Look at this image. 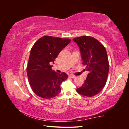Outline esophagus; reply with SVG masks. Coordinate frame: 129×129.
Wrapping results in <instances>:
<instances>
[{
	"instance_id": "obj_1",
	"label": "esophagus",
	"mask_w": 129,
	"mask_h": 129,
	"mask_svg": "<svg viewBox=\"0 0 129 129\" xmlns=\"http://www.w3.org/2000/svg\"><path fill=\"white\" fill-rule=\"evenodd\" d=\"M69 76L70 78H72V79H74V78H76V76H75V75H72V74L69 75Z\"/></svg>"
}]
</instances>
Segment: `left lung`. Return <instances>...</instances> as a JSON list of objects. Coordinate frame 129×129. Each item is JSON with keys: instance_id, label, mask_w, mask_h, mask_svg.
I'll return each instance as SVG.
<instances>
[{"instance_id": "8db88e82", "label": "left lung", "mask_w": 129, "mask_h": 129, "mask_svg": "<svg viewBox=\"0 0 129 129\" xmlns=\"http://www.w3.org/2000/svg\"><path fill=\"white\" fill-rule=\"evenodd\" d=\"M73 40L80 49L83 64L89 72L84 83L76 91L85 96H94L105 86L108 79L109 64L105 48L91 37L82 36Z\"/></svg>"}]
</instances>
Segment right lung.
Wrapping results in <instances>:
<instances>
[{
	"label": "right lung",
	"mask_w": 129,
	"mask_h": 129,
	"mask_svg": "<svg viewBox=\"0 0 129 129\" xmlns=\"http://www.w3.org/2000/svg\"><path fill=\"white\" fill-rule=\"evenodd\" d=\"M70 42L69 39L44 36L33 46L26 72L30 85L38 96L51 99L60 92V85L67 80L68 75L52 70L51 63H54L60 52Z\"/></svg>",
	"instance_id": "add662e5"
}]
</instances>
